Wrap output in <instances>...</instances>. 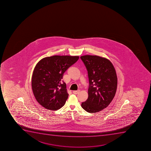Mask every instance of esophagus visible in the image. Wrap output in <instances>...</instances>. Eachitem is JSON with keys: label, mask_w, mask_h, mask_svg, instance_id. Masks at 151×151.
<instances>
[{"label": "esophagus", "mask_w": 151, "mask_h": 151, "mask_svg": "<svg viewBox=\"0 0 151 151\" xmlns=\"http://www.w3.org/2000/svg\"><path fill=\"white\" fill-rule=\"evenodd\" d=\"M79 91L80 90H78V91H73V93L74 94H77Z\"/></svg>", "instance_id": "1"}]
</instances>
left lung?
I'll list each match as a JSON object with an SVG mask.
<instances>
[{
    "label": "left lung",
    "mask_w": 151,
    "mask_h": 151,
    "mask_svg": "<svg viewBox=\"0 0 151 151\" xmlns=\"http://www.w3.org/2000/svg\"><path fill=\"white\" fill-rule=\"evenodd\" d=\"M88 73V99L81 106L88 113L106 108L115 96L117 88L116 72L112 63L97 55L81 56Z\"/></svg>",
    "instance_id": "left-lung-1"
}]
</instances>
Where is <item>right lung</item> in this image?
Returning <instances> with one entry per match:
<instances>
[{
    "label": "right lung",
    "mask_w": 151,
    "mask_h": 151,
    "mask_svg": "<svg viewBox=\"0 0 151 151\" xmlns=\"http://www.w3.org/2000/svg\"><path fill=\"white\" fill-rule=\"evenodd\" d=\"M79 56L54 55L42 58L33 70L32 86L38 102L46 109L57 110L68 99L64 73L76 63Z\"/></svg>",
    "instance_id": "right-lung-1"
}]
</instances>
